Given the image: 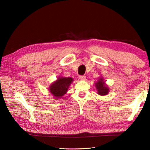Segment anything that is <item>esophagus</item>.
<instances>
[{
  "instance_id": "1",
  "label": "esophagus",
  "mask_w": 150,
  "mask_h": 150,
  "mask_svg": "<svg viewBox=\"0 0 150 150\" xmlns=\"http://www.w3.org/2000/svg\"><path fill=\"white\" fill-rule=\"evenodd\" d=\"M79 79H80V80H81V81H84L86 79V76L85 75L79 76Z\"/></svg>"
}]
</instances>
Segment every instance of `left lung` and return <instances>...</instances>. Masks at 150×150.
<instances>
[{
  "label": "left lung",
  "mask_w": 150,
  "mask_h": 150,
  "mask_svg": "<svg viewBox=\"0 0 150 150\" xmlns=\"http://www.w3.org/2000/svg\"><path fill=\"white\" fill-rule=\"evenodd\" d=\"M95 87H96L98 94L100 95H106L109 93V88L105 84V81L103 77H100L98 81L95 82Z\"/></svg>",
  "instance_id": "obj_1"
}]
</instances>
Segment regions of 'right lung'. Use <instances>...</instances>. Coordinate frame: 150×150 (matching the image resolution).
<instances>
[{"instance_id":"right-lung-1","label":"right lung","mask_w":150,"mask_h":150,"mask_svg":"<svg viewBox=\"0 0 150 150\" xmlns=\"http://www.w3.org/2000/svg\"><path fill=\"white\" fill-rule=\"evenodd\" d=\"M73 79L71 77H60L51 84L49 90L51 94L56 98H62L68 91V88L71 84Z\"/></svg>"}]
</instances>
